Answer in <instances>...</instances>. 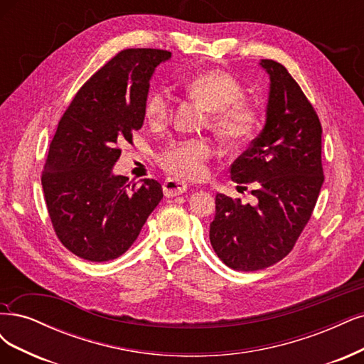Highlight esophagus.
I'll return each mask as SVG.
<instances>
[{
    "label": "esophagus",
    "mask_w": 364,
    "mask_h": 364,
    "mask_svg": "<svg viewBox=\"0 0 364 364\" xmlns=\"http://www.w3.org/2000/svg\"><path fill=\"white\" fill-rule=\"evenodd\" d=\"M162 190H164L166 197H174V196L183 194L188 190V183L176 179H167L164 185H162Z\"/></svg>",
    "instance_id": "1"
}]
</instances>
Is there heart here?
<instances>
[{
	"mask_svg": "<svg viewBox=\"0 0 364 364\" xmlns=\"http://www.w3.org/2000/svg\"><path fill=\"white\" fill-rule=\"evenodd\" d=\"M183 90L209 111V128L218 140L237 147L256 135L260 124V109L244 99L245 90L232 73L209 69L198 72L183 82ZM170 96L164 89L150 92L144 101V117L155 128L166 127L170 120ZM214 150L209 141L186 139L168 143L159 150L158 162L168 174L179 179H197L205 174V166Z\"/></svg>",
	"mask_w": 364,
	"mask_h": 364,
	"instance_id": "b5f03b06",
	"label": "heart"
}]
</instances>
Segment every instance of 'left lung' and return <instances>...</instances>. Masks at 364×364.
<instances>
[{"label": "left lung", "instance_id": "obj_1", "mask_svg": "<svg viewBox=\"0 0 364 364\" xmlns=\"http://www.w3.org/2000/svg\"><path fill=\"white\" fill-rule=\"evenodd\" d=\"M271 87L267 123L230 167L232 181L253 183L255 203L217 194L209 240L235 271H257L291 253L307 225L323 182L322 127L287 69L262 60Z\"/></svg>", "mask_w": 364, "mask_h": 364}]
</instances>
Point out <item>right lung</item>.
Listing matches in <instances>:
<instances>
[{
  "label": "right lung",
  "mask_w": 364,
  "mask_h": 364,
  "mask_svg": "<svg viewBox=\"0 0 364 364\" xmlns=\"http://www.w3.org/2000/svg\"><path fill=\"white\" fill-rule=\"evenodd\" d=\"M162 49H123L87 81L60 119L42 186L60 242L90 262L122 256L162 198L155 179L141 185L114 176L122 143L141 129L149 81Z\"/></svg>",
  "instance_id": "right-lung-1"
}]
</instances>
